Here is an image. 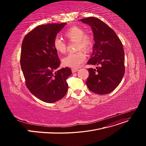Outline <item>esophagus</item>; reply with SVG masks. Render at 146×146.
Listing matches in <instances>:
<instances>
[{
    "mask_svg": "<svg viewBox=\"0 0 146 146\" xmlns=\"http://www.w3.org/2000/svg\"><path fill=\"white\" fill-rule=\"evenodd\" d=\"M78 69H77V68H72V72L73 73L76 72H78Z\"/></svg>",
    "mask_w": 146,
    "mask_h": 146,
    "instance_id": "obj_1",
    "label": "esophagus"
}]
</instances>
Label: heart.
<instances>
[{
  "label": "heart",
  "mask_w": 146,
  "mask_h": 146,
  "mask_svg": "<svg viewBox=\"0 0 146 146\" xmlns=\"http://www.w3.org/2000/svg\"><path fill=\"white\" fill-rule=\"evenodd\" d=\"M65 36L71 41H76L77 50L83 49L86 51H89L94 45L93 38L89 35L86 34L84 29L81 27L74 26L68 28L64 33ZM53 47L59 54H63L66 50L65 42L60 38H56L53 41ZM86 56L83 51H79L75 53L68 54L62 60L64 66L72 68L80 67L86 60Z\"/></svg>",
  "instance_id": "1"
}]
</instances>
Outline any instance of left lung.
I'll return each mask as SVG.
<instances>
[{"label":"left lung","instance_id":"8db88e82","mask_svg":"<svg viewBox=\"0 0 146 146\" xmlns=\"http://www.w3.org/2000/svg\"><path fill=\"white\" fill-rule=\"evenodd\" d=\"M79 21L89 25L94 34L95 44L87 64L100 66L88 69L87 86L96 94H108L119 85L124 75L122 44L113 30L99 19L89 17Z\"/></svg>","mask_w":146,"mask_h":146}]
</instances>
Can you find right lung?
I'll use <instances>...</instances> for the list:
<instances>
[{"instance_id":"1","label":"right lung","mask_w":146,"mask_h":146,"mask_svg":"<svg viewBox=\"0 0 146 146\" xmlns=\"http://www.w3.org/2000/svg\"><path fill=\"white\" fill-rule=\"evenodd\" d=\"M67 24L39 25L24 37L22 43L21 66L30 92L47 103L56 102L66 94L70 68L59 67L60 61L53 41Z\"/></svg>"}]
</instances>
